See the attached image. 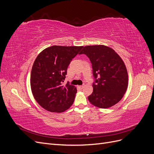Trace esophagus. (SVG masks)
Segmentation results:
<instances>
[{
	"mask_svg": "<svg viewBox=\"0 0 154 154\" xmlns=\"http://www.w3.org/2000/svg\"><path fill=\"white\" fill-rule=\"evenodd\" d=\"M78 87L80 88V89H82V88H83V87H84V85H80V86H79Z\"/></svg>",
	"mask_w": 154,
	"mask_h": 154,
	"instance_id": "34e87169",
	"label": "esophagus"
}]
</instances>
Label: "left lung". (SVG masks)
I'll list each match as a JSON object with an SVG mask.
<instances>
[{
  "mask_svg": "<svg viewBox=\"0 0 154 154\" xmlns=\"http://www.w3.org/2000/svg\"><path fill=\"white\" fill-rule=\"evenodd\" d=\"M92 63L95 82L88 96L90 103L101 109L109 108L122 99L128 83L127 67L116 51L103 45H87L80 53Z\"/></svg>",
  "mask_w": 154,
  "mask_h": 154,
  "instance_id": "left-lung-1",
  "label": "left lung"
}]
</instances>
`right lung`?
Listing matches in <instances>:
<instances>
[{"mask_svg":"<svg viewBox=\"0 0 154 154\" xmlns=\"http://www.w3.org/2000/svg\"><path fill=\"white\" fill-rule=\"evenodd\" d=\"M83 46L53 45L37 56L32 65L30 84L38 103L48 111L63 112L72 105L76 87L62 82L69 65Z\"/></svg>","mask_w":154,"mask_h":154,"instance_id":"add662e5","label":"right lung"}]
</instances>
